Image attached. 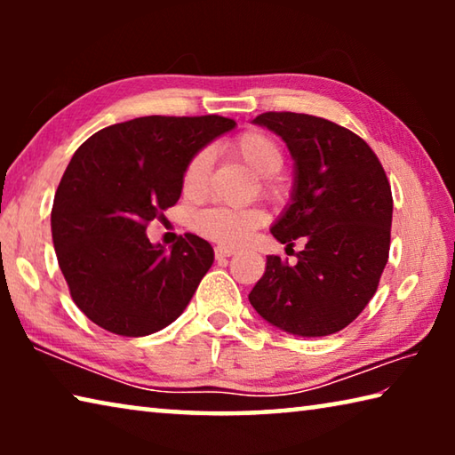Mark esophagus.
Here are the masks:
<instances>
[{
    "label": "esophagus",
    "instance_id": "esophagus-1",
    "mask_svg": "<svg viewBox=\"0 0 455 455\" xmlns=\"http://www.w3.org/2000/svg\"><path fill=\"white\" fill-rule=\"evenodd\" d=\"M236 252V249H233V246H217V249H214V257L217 259H227V257H233Z\"/></svg>",
    "mask_w": 455,
    "mask_h": 455
}]
</instances>
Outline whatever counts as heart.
Masks as SVG:
<instances>
[{"mask_svg": "<svg viewBox=\"0 0 455 455\" xmlns=\"http://www.w3.org/2000/svg\"><path fill=\"white\" fill-rule=\"evenodd\" d=\"M235 156L251 168L260 179H271L283 166V150L271 134L260 130H249L236 136L230 144ZM211 172V152L203 150L192 156L182 176L184 195L196 198L204 192ZM271 187V182H268ZM265 222L260 209H233V206H211L195 217V228L200 235L222 244H241L255 228Z\"/></svg>", "mask_w": 455, "mask_h": 455, "instance_id": "obj_1", "label": "heart"}]
</instances>
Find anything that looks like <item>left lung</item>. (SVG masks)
Listing matches in <instances>:
<instances>
[{
	"mask_svg": "<svg viewBox=\"0 0 455 455\" xmlns=\"http://www.w3.org/2000/svg\"><path fill=\"white\" fill-rule=\"evenodd\" d=\"M292 158L291 203L271 235L297 263L268 255L249 301L284 333L325 337L349 325L375 295L389 257L394 200L375 152L351 130L295 112L260 114Z\"/></svg>",
	"mask_w": 455,
	"mask_h": 455,
	"instance_id": "obj_1",
	"label": "left lung"
}]
</instances>
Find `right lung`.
I'll list each match as a JSON object with an SVG mask.
<instances>
[{"instance_id":"obj_1","label":"right lung","mask_w":455,"mask_h":455,"mask_svg":"<svg viewBox=\"0 0 455 455\" xmlns=\"http://www.w3.org/2000/svg\"><path fill=\"white\" fill-rule=\"evenodd\" d=\"M235 126L214 114L144 116L102 128L74 152L53 198L52 238L74 303L98 327L144 337L187 309L212 246L187 233L166 251L146 227L180 198L192 156Z\"/></svg>"}]
</instances>
